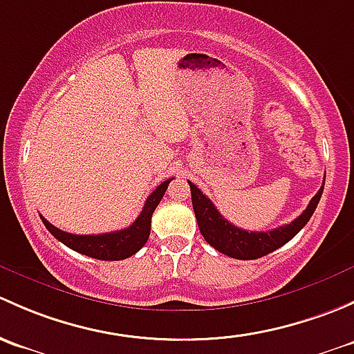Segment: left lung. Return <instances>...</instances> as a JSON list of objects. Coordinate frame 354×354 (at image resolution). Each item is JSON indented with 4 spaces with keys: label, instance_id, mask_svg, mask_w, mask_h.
Wrapping results in <instances>:
<instances>
[{
    "label": "left lung",
    "instance_id": "8db88e82",
    "mask_svg": "<svg viewBox=\"0 0 354 354\" xmlns=\"http://www.w3.org/2000/svg\"><path fill=\"white\" fill-rule=\"evenodd\" d=\"M187 182L189 187H191L196 220H198L199 232L203 233L204 240L211 247H214L218 252L233 259H240V261H250V259L268 256V254L274 252L276 249L285 245L286 242H290L312 218L324 191L322 185L319 192L312 198V201L308 203L307 209L285 227H278L269 232H247L242 228H236L230 221L225 220L218 213L214 204L209 201V198H206L191 180ZM324 182H326V177H324Z\"/></svg>",
    "mask_w": 354,
    "mask_h": 354
}]
</instances>
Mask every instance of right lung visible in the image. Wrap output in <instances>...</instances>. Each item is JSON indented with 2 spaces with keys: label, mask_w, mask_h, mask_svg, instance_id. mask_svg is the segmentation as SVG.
<instances>
[{
  "label": "right lung",
  "mask_w": 354,
  "mask_h": 354,
  "mask_svg": "<svg viewBox=\"0 0 354 354\" xmlns=\"http://www.w3.org/2000/svg\"><path fill=\"white\" fill-rule=\"evenodd\" d=\"M170 180L172 178L162 182L148 196L140 216L136 218V221L131 227L124 228V230L100 233V235H75V233L59 230L54 225H50L44 216H41V220L46 225L47 230L53 233L59 242H63L69 249L83 254V256L98 259V261H122V259L134 256L147 243L151 230L153 211L162 201Z\"/></svg>",
  "instance_id": "1"
}]
</instances>
